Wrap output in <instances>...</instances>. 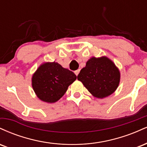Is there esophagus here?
<instances>
[{"label": "esophagus", "mask_w": 147, "mask_h": 147, "mask_svg": "<svg viewBox=\"0 0 147 147\" xmlns=\"http://www.w3.org/2000/svg\"><path fill=\"white\" fill-rule=\"evenodd\" d=\"M79 72H80V70H79V69H78V70H75V74L76 75H79Z\"/></svg>", "instance_id": "obj_1"}]
</instances>
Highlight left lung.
Listing matches in <instances>:
<instances>
[{
	"instance_id": "obj_1",
	"label": "left lung",
	"mask_w": 147,
	"mask_h": 147,
	"mask_svg": "<svg viewBox=\"0 0 147 147\" xmlns=\"http://www.w3.org/2000/svg\"><path fill=\"white\" fill-rule=\"evenodd\" d=\"M90 93L96 98L109 97L120 82V72L112 60L106 56L92 57L77 76Z\"/></svg>"
}]
</instances>
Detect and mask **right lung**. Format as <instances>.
Here are the masks:
<instances>
[{"label": "right lung", "instance_id": "add662e5", "mask_svg": "<svg viewBox=\"0 0 147 147\" xmlns=\"http://www.w3.org/2000/svg\"><path fill=\"white\" fill-rule=\"evenodd\" d=\"M76 79L73 72L57 62H44L33 74L32 86L40 100L52 104L63 97Z\"/></svg>", "mask_w": 147, "mask_h": 147}]
</instances>
